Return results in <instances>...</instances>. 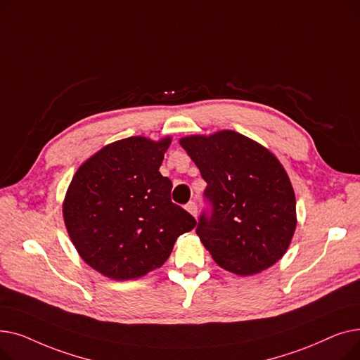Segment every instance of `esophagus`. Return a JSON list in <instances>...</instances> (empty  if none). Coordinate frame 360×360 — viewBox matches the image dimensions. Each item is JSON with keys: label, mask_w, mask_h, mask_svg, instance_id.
I'll return each instance as SVG.
<instances>
[{"label": "esophagus", "mask_w": 360, "mask_h": 360, "mask_svg": "<svg viewBox=\"0 0 360 360\" xmlns=\"http://www.w3.org/2000/svg\"><path fill=\"white\" fill-rule=\"evenodd\" d=\"M185 209L190 212L194 217H197V213H198V209H197V204H195V201H190L188 202L186 205H185Z\"/></svg>", "instance_id": "1"}]
</instances>
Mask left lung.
Returning <instances> with one entry per match:
<instances>
[{"instance_id":"obj_1","label":"left lung","mask_w":360,"mask_h":360,"mask_svg":"<svg viewBox=\"0 0 360 360\" xmlns=\"http://www.w3.org/2000/svg\"><path fill=\"white\" fill-rule=\"evenodd\" d=\"M179 143L207 182L209 207L195 229L205 250L239 276L271 267L296 228V200L285 167L267 148L235 131Z\"/></svg>"}]
</instances>
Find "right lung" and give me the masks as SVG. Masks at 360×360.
Wrapping results in <instances>:
<instances>
[{
    "mask_svg": "<svg viewBox=\"0 0 360 360\" xmlns=\"http://www.w3.org/2000/svg\"><path fill=\"white\" fill-rule=\"evenodd\" d=\"M169 143H112L72 176L63 209L68 235L89 266L109 278H137L162 267L178 236L197 224L170 200L172 182L159 172Z\"/></svg>",
    "mask_w": 360,
    "mask_h": 360,
    "instance_id": "right-lung-1",
    "label": "right lung"
}]
</instances>
